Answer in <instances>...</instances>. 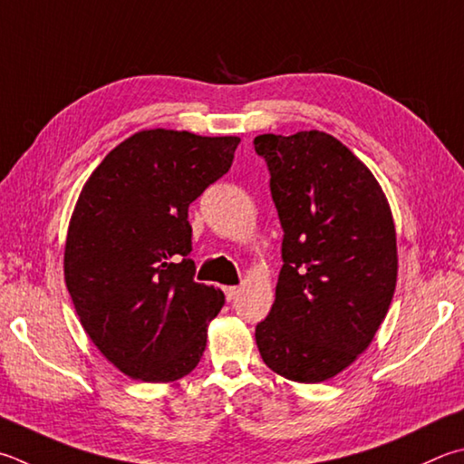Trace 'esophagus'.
Here are the masks:
<instances>
[{
    "instance_id": "obj_1",
    "label": "esophagus",
    "mask_w": 464,
    "mask_h": 464,
    "mask_svg": "<svg viewBox=\"0 0 464 464\" xmlns=\"http://www.w3.org/2000/svg\"><path fill=\"white\" fill-rule=\"evenodd\" d=\"M241 292V288H239V285H227V288H225V296H227V300H235V298H237V294Z\"/></svg>"
}]
</instances>
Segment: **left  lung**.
<instances>
[{"mask_svg":"<svg viewBox=\"0 0 464 464\" xmlns=\"http://www.w3.org/2000/svg\"><path fill=\"white\" fill-rule=\"evenodd\" d=\"M284 239L276 300L256 326L264 363L290 382L341 373L373 341L398 280L392 208L372 170L324 131L254 140Z\"/></svg>","mask_w":464,"mask_h":464,"instance_id":"left-lung-1","label":"left lung"}]
</instances>
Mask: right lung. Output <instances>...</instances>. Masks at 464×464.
<instances>
[{
  "mask_svg": "<svg viewBox=\"0 0 464 464\" xmlns=\"http://www.w3.org/2000/svg\"><path fill=\"white\" fill-rule=\"evenodd\" d=\"M239 138L144 130L82 187L64 247V282L89 339L131 379L188 375L225 304L195 282L188 207L229 172Z\"/></svg>",
  "mask_w": 464,
  "mask_h": 464,
  "instance_id": "add662e5",
  "label": "right lung"
}]
</instances>
